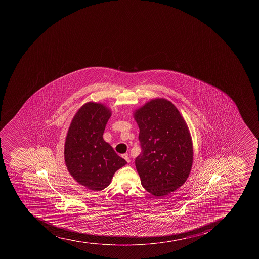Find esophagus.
<instances>
[{
  "label": "esophagus",
  "mask_w": 259,
  "mask_h": 259,
  "mask_svg": "<svg viewBox=\"0 0 259 259\" xmlns=\"http://www.w3.org/2000/svg\"><path fill=\"white\" fill-rule=\"evenodd\" d=\"M121 157H122L123 159H125V161L127 162V163H130V158L128 157L127 154H122V155H121Z\"/></svg>",
  "instance_id": "esophagus-1"
}]
</instances>
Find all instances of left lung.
<instances>
[{
    "label": "left lung",
    "instance_id": "8db88e82",
    "mask_svg": "<svg viewBox=\"0 0 259 259\" xmlns=\"http://www.w3.org/2000/svg\"><path fill=\"white\" fill-rule=\"evenodd\" d=\"M142 152L135 159L141 184L155 197L182 187L192 169V138L187 123L169 100L154 99L135 110Z\"/></svg>",
    "mask_w": 259,
    "mask_h": 259
}]
</instances>
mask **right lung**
Listing matches in <instances>:
<instances>
[{"label": "right lung", "instance_id": "obj_1", "mask_svg": "<svg viewBox=\"0 0 259 259\" xmlns=\"http://www.w3.org/2000/svg\"><path fill=\"white\" fill-rule=\"evenodd\" d=\"M111 111L100 103L88 102L72 119L65 142V163L79 184L92 191L105 189L117 169L126 164L103 139Z\"/></svg>", "mask_w": 259, "mask_h": 259}]
</instances>
